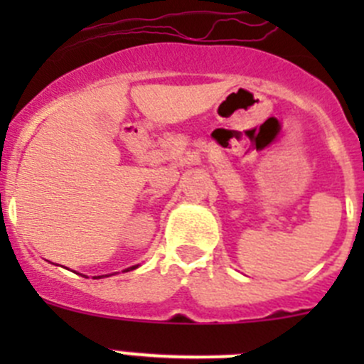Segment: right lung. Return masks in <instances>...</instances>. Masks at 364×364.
Masks as SVG:
<instances>
[{
  "label": "right lung",
  "mask_w": 364,
  "mask_h": 364,
  "mask_svg": "<svg viewBox=\"0 0 364 364\" xmlns=\"http://www.w3.org/2000/svg\"><path fill=\"white\" fill-rule=\"evenodd\" d=\"M135 267H139V264H137V266H132V267H128V269H124V271H130V269H135ZM95 278H102V277H95Z\"/></svg>",
  "instance_id": "add662e5"
}]
</instances>
